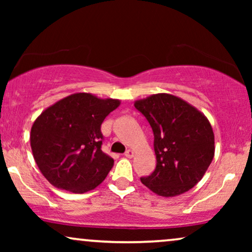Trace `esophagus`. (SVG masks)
<instances>
[{"label":"esophagus","instance_id":"obj_1","mask_svg":"<svg viewBox=\"0 0 252 252\" xmlns=\"http://www.w3.org/2000/svg\"><path fill=\"white\" fill-rule=\"evenodd\" d=\"M125 156L127 157V158H132V157H134V151L133 150H127L126 153H125Z\"/></svg>","mask_w":252,"mask_h":252}]
</instances>
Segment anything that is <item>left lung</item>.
Segmentation results:
<instances>
[{
    "instance_id": "obj_1",
    "label": "left lung",
    "mask_w": 252,
    "mask_h": 252,
    "mask_svg": "<svg viewBox=\"0 0 252 252\" xmlns=\"http://www.w3.org/2000/svg\"><path fill=\"white\" fill-rule=\"evenodd\" d=\"M134 106L154 132L156 168L141 182L163 197H174L197 185L215 156V134L209 119L178 96L159 93Z\"/></svg>"
}]
</instances>
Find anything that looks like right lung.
Returning a JSON list of instances; mask_svg holds the SVG:
<instances>
[{
    "instance_id": "add662e5",
    "label": "right lung",
    "mask_w": 252,
    "mask_h": 252,
    "mask_svg": "<svg viewBox=\"0 0 252 252\" xmlns=\"http://www.w3.org/2000/svg\"><path fill=\"white\" fill-rule=\"evenodd\" d=\"M120 99L75 93L37 117L31 128V148L43 177L55 187L84 194L95 189L113 166L101 149V125Z\"/></svg>"
}]
</instances>
